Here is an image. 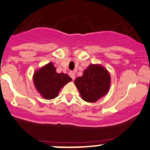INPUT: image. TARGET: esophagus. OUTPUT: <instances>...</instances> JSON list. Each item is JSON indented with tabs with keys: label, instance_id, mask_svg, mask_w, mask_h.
<instances>
[{
	"label": "esophagus",
	"instance_id": "esophagus-1",
	"mask_svg": "<svg viewBox=\"0 0 150 150\" xmlns=\"http://www.w3.org/2000/svg\"><path fill=\"white\" fill-rule=\"evenodd\" d=\"M69 75H70V76L71 77V78L72 79V80H75V73H74L73 72H70V73H69Z\"/></svg>",
	"mask_w": 150,
	"mask_h": 150
}]
</instances>
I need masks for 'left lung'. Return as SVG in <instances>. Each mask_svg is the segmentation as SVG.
Masks as SVG:
<instances>
[{
  "instance_id": "left-lung-1",
  "label": "left lung",
  "mask_w": 150,
  "mask_h": 150,
  "mask_svg": "<svg viewBox=\"0 0 150 150\" xmlns=\"http://www.w3.org/2000/svg\"><path fill=\"white\" fill-rule=\"evenodd\" d=\"M74 83L83 100L95 103L108 93L111 78L110 72L103 65L90 64Z\"/></svg>"
}]
</instances>
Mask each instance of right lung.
<instances>
[{
    "label": "right lung",
    "instance_id": "add662e5",
    "mask_svg": "<svg viewBox=\"0 0 150 150\" xmlns=\"http://www.w3.org/2000/svg\"><path fill=\"white\" fill-rule=\"evenodd\" d=\"M34 85L38 92L45 100H52L58 95L59 92L72 78L67 74L57 73L52 62L46 64L34 72Z\"/></svg>",
    "mask_w": 150,
    "mask_h": 150
}]
</instances>
